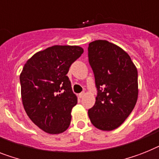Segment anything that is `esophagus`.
<instances>
[{"mask_svg": "<svg viewBox=\"0 0 159 159\" xmlns=\"http://www.w3.org/2000/svg\"><path fill=\"white\" fill-rule=\"evenodd\" d=\"M84 95H85L84 93H81L79 94V97H80V98H83L84 97Z\"/></svg>", "mask_w": 159, "mask_h": 159, "instance_id": "34e87169", "label": "esophagus"}]
</instances>
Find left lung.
Masks as SVG:
<instances>
[{
    "label": "left lung",
    "instance_id": "1",
    "mask_svg": "<svg viewBox=\"0 0 159 159\" xmlns=\"http://www.w3.org/2000/svg\"><path fill=\"white\" fill-rule=\"evenodd\" d=\"M88 50L98 89L89 117L98 129L112 131L134 109L138 98L137 69L123 48L107 40L89 43Z\"/></svg>",
    "mask_w": 159,
    "mask_h": 159
}]
</instances>
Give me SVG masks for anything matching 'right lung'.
<instances>
[{
    "instance_id": "1",
    "label": "right lung",
    "mask_w": 159,
    "mask_h": 159,
    "mask_svg": "<svg viewBox=\"0 0 159 159\" xmlns=\"http://www.w3.org/2000/svg\"><path fill=\"white\" fill-rule=\"evenodd\" d=\"M84 53L76 45H53L39 51L25 63L20 74L24 110L38 128L60 134L69 128L71 110L77 104L66 74Z\"/></svg>"
}]
</instances>
